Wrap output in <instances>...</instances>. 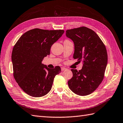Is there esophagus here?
<instances>
[{"label":"esophagus","instance_id":"34e87169","mask_svg":"<svg viewBox=\"0 0 123 123\" xmlns=\"http://www.w3.org/2000/svg\"><path fill=\"white\" fill-rule=\"evenodd\" d=\"M67 69L66 68H63V67H62L61 68V71H65V70H66Z\"/></svg>","mask_w":123,"mask_h":123}]
</instances>
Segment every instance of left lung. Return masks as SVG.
Returning <instances> with one entry per match:
<instances>
[{"label": "left lung", "instance_id": "8db88e82", "mask_svg": "<svg viewBox=\"0 0 123 123\" xmlns=\"http://www.w3.org/2000/svg\"><path fill=\"white\" fill-rule=\"evenodd\" d=\"M66 36L74 43V58L83 63L79 71L71 69L73 77L68 82L69 87L78 95H88L104 79L108 60L106 47L98 35L86 27L67 30Z\"/></svg>", "mask_w": 123, "mask_h": 123}]
</instances>
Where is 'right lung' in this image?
Returning a JSON list of instances; mask_svg holds the SVG:
<instances>
[{
  "instance_id": "1",
  "label": "right lung",
  "mask_w": 123,
  "mask_h": 123,
  "mask_svg": "<svg viewBox=\"0 0 123 123\" xmlns=\"http://www.w3.org/2000/svg\"><path fill=\"white\" fill-rule=\"evenodd\" d=\"M63 30L35 28L22 35L12 49V61L14 77L22 89L27 95L40 97L52 88L55 76L61 68H48L42 63L50 54L52 45L63 35Z\"/></svg>"
}]
</instances>
